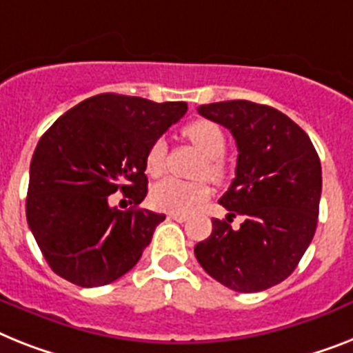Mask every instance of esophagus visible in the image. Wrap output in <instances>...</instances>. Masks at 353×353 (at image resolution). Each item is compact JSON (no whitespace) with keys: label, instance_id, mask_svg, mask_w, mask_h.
<instances>
[{"label":"esophagus","instance_id":"34e87169","mask_svg":"<svg viewBox=\"0 0 353 353\" xmlns=\"http://www.w3.org/2000/svg\"><path fill=\"white\" fill-rule=\"evenodd\" d=\"M170 218L174 220V222H185L188 220V214H183V212H170Z\"/></svg>","mask_w":353,"mask_h":353}]
</instances>
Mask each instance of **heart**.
Returning <instances> with one entry per match:
<instances>
[{
    "instance_id": "heart-1",
    "label": "heart",
    "mask_w": 353,
    "mask_h": 353,
    "mask_svg": "<svg viewBox=\"0 0 353 353\" xmlns=\"http://www.w3.org/2000/svg\"><path fill=\"white\" fill-rule=\"evenodd\" d=\"M183 135L196 148L205 160L200 165L198 174L212 180H222L225 174V164L222 155L225 151V133L216 122L208 119H196L183 128ZM144 170L150 176H160L165 171V142L157 139L148 148L144 157ZM211 189L205 182H183L176 179L160 180L151 188V203L157 209L173 212H188L209 196Z\"/></svg>"
}]
</instances>
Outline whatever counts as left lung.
<instances>
[{"label":"left lung","instance_id":"left-lung-1","mask_svg":"<svg viewBox=\"0 0 353 353\" xmlns=\"http://www.w3.org/2000/svg\"><path fill=\"white\" fill-rule=\"evenodd\" d=\"M231 131L236 176L220 198L229 211L194 247L211 278L236 292H261L292 274L317 227L321 162L308 135L276 108L223 101L198 108ZM241 216L240 228L230 225Z\"/></svg>","mask_w":353,"mask_h":353}]
</instances>
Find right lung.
<instances>
[{
  "label": "right lung",
  "mask_w": 353,
  "mask_h": 353,
  "mask_svg": "<svg viewBox=\"0 0 353 353\" xmlns=\"http://www.w3.org/2000/svg\"><path fill=\"white\" fill-rule=\"evenodd\" d=\"M185 112V103L101 93L46 130L30 162L26 222L55 274L90 288L135 267L165 214L121 211L108 198L144 200L145 151Z\"/></svg>",
  "instance_id": "right-lung-1"
}]
</instances>
